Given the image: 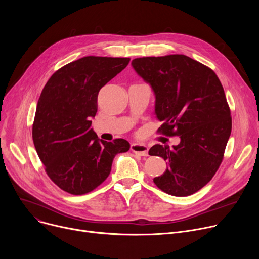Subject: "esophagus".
<instances>
[{
    "instance_id": "obj_1",
    "label": "esophagus",
    "mask_w": 259,
    "mask_h": 259,
    "mask_svg": "<svg viewBox=\"0 0 259 259\" xmlns=\"http://www.w3.org/2000/svg\"><path fill=\"white\" fill-rule=\"evenodd\" d=\"M148 147L144 144H132L131 145V151L140 156H147L148 155Z\"/></svg>"
}]
</instances>
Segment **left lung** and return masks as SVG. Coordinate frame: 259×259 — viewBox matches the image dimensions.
I'll return each instance as SVG.
<instances>
[{"label":"left lung","instance_id":"8db88e82","mask_svg":"<svg viewBox=\"0 0 259 259\" xmlns=\"http://www.w3.org/2000/svg\"><path fill=\"white\" fill-rule=\"evenodd\" d=\"M133 69L151 86L158 131L181 143L149 150L168 161L153 180L173 196L191 195L206 186L223 161L232 118L220 78L209 67L184 54L134 59Z\"/></svg>","mask_w":259,"mask_h":259}]
</instances>
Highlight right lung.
<instances>
[{
	"label": "right lung",
	"mask_w": 259,
	"mask_h": 259,
	"mask_svg": "<svg viewBox=\"0 0 259 259\" xmlns=\"http://www.w3.org/2000/svg\"><path fill=\"white\" fill-rule=\"evenodd\" d=\"M129 62V58H81L54 72L40 93L33 144L50 180L68 193L92 191L110 174L114 156L130 149L126 140L98 139L91 128L99 91Z\"/></svg>",
	"instance_id": "right-lung-1"
}]
</instances>
